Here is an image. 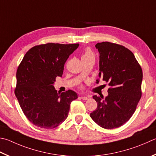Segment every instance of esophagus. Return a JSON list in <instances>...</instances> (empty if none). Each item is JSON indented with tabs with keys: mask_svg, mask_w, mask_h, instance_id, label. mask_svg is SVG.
Masks as SVG:
<instances>
[{
	"mask_svg": "<svg viewBox=\"0 0 156 156\" xmlns=\"http://www.w3.org/2000/svg\"><path fill=\"white\" fill-rule=\"evenodd\" d=\"M80 98L82 99V100H89V99H90V96H89V95L82 96Z\"/></svg>",
	"mask_w": 156,
	"mask_h": 156,
	"instance_id": "1",
	"label": "esophagus"
}]
</instances>
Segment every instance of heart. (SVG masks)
<instances>
[{"label":"heart","instance_id":"heart-1","mask_svg":"<svg viewBox=\"0 0 156 156\" xmlns=\"http://www.w3.org/2000/svg\"><path fill=\"white\" fill-rule=\"evenodd\" d=\"M89 57H94V56H93V54L91 51H90L89 49H87L83 54L82 58H89Z\"/></svg>","mask_w":156,"mask_h":156}]
</instances>
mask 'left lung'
<instances>
[{"label":"left lung","mask_w":156,"mask_h":156,"mask_svg":"<svg viewBox=\"0 0 156 156\" xmlns=\"http://www.w3.org/2000/svg\"><path fill=\"white\" fill-rule=\"evenodd\" d=\"M100 53L99 78L108 83L105 98L93 95L97 108L90 117L105 129L125 124L134 114L141 98L142 69L131 51L121 45L101 42L95 45Z\"/></svg>","instance_id":"8db88e82"}]
</instances>
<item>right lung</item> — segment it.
<instances>
[{
  "label": "right lung",
  "instance_id": "right-lung-1",
  "mask_svg": "<svg viewBox=\"0 0 156 156\" xmlns=\"http://www.w3.org/2000/svg\"><path fill=\"white\" fill-rule=\"evenodd\" d=\"M78 46L53 43L34 46L20 64L15 95L24 114L35 126L55 128L68 116L77 93L72 90L57 92L54 83L63 75L65 63Z\"/></svg>",
  "mask_w": 156,
  "mask_h": 156
}]
</instances>
